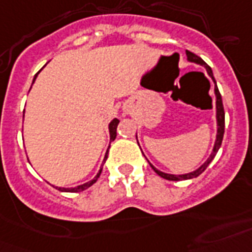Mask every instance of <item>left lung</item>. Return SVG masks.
<instances>
[{
  "instance_id": "left-lung-1",
  "label": "left lung",
  "mask_w": 252,
  "mask_h": 252,
  "mask_svg": "<svg viewBox=\"0 0 252 252\" xmlns=\"http://www.w3.org/2000/svg\"><path fill=\"white\" fill-rule=\"evenodd\" d=\"M187 54V58H188L189 62H193V63H197L202 65V67H205L206 72H208V75L212 77L214 83V93H216V108H217V139H216V143H214V147H213V153L210 154V157L208 158V160L204 163V164L201 165L200 168L196 169V171H193L190 173H185V175H169V173H164L157 169L154 167L153 164H150L153 167V169L155 172L159 175L160 177L165 179V180H171V181H179V180H188V179H193V177H197L200 176L201 173L204 172L206 169V167L212 163V160L214 159V157L217 155L218 150L221 147L222 144V139H223V132H225V110H223V104H222V97H221V93L218 91V87H217V83H216V79H214L213 76V72H212V68L208 65V64L204 62V60L201 59L200 56H197L196 54H193L190 51H185Z\"/></svg>"
}]
</instances>
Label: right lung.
Masks as SVG:
<instances>
[{
	"instance_id": "1",
	"label": "right lung",
	"mask_w": 252,
	"mask_h": 252,
	"mask_svg": "<svg viewBox=\"0 0 252 252\" xmlns=\"http://www.w3.org/2000/svg\"><path fill=\"white\" fill-rule=\"evenodd\" d=\"M35 80V77H34ZM118 124H120V120H117V118H114V120L109 124V132H110V142L112 140L116 139L117 136V126H118ZM108 153H109V148L108 151H106V154H105V159L104 161L106 160V158H108ZM101 171H102V168L99 169L98 173L95 175V177L93 179V180L88 181V183H85V184H81V185H77V187H75V188H60V187H55L58 190H60V192H71V193H76V192H83V190H85L87 188H89L91 185H93L97 181V179L99 177V175H101Z\"/></svg>"
}]
</instances>
